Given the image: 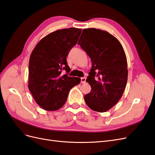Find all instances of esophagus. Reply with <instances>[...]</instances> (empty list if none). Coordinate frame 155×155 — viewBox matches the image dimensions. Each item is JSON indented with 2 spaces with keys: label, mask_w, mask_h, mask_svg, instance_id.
Returning a JSON list of instances; mask_svg holds the SVG:
<instances>
[{
  "label": "esophagus",
  "mask_w": 155,
  "mask_h": 155,
  "mask_svg": "<svg viewBox=\"0 0 155 155\" xmlns=\"http://www.w3.org/2000/svg\"><path fill=\"white\" fill-rule=\"evenodd\" d=\"M81 83H86V78L83 77L81 78Z\"/></svg>",
  "instance_id": "1"
}]
</instances>
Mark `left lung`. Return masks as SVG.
<instances>
[{
    "label": "left lung",
    "instance_id": "obj_1",
    "mask_svg": "<svg viewBox=\"0 0 155 155\" xmlns=\"http://www.w3.org/2000/svg\"><path fill=\"white\" fill-rule=\"evenodd\" d=\"M78 45L92 61L86 81L91 91L84 97L91 109L104 112L122 96L127 82L128 70L122 45L114 36L96 28L83 30Z\"/></svg>",
    "mask_w": 155,
    "mask_h": 155
}]
</instances>
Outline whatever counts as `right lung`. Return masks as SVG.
Returning a JSON list of instances; mask_svg holds the SVG:
<instances>
[{
  "mask_svg": "<svg viewBox=\"0 0 155 155\" xmlns=\"http://www.w3.org/2000/svg\"><path fill=\"white\" fill-rule=\"evenodd\" d=\"M81 29L70 28L58 30L43 37L30 55L28 88L42 109L54 111L66 102L70 89L79 84L81 78L63 75L70 71L67 57L76 45Z\"/></svg>",
  "mask_w": 155,
  "mask_h": 155,
  "instance_id": "1",
  "label": "right lung"
}]
</instances>
